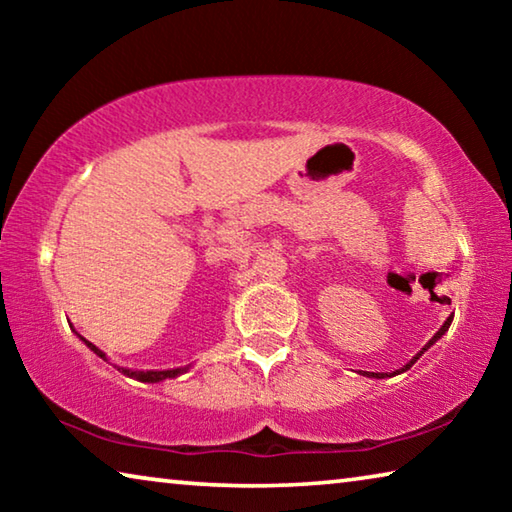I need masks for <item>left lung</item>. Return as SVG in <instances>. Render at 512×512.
Wrapping results in <instances>:
<instances>
[{"mask_svg":"<svg viewBox=\"0 0 512 512\" xmlns=\"http://www.w3.org/2000/svg\"><path fill=\"white\" fill-rule=\"evenodd\" d=\"M449 325H452V318H447V320H445V325H443V327H440V329H438V332H436V336H433V339H431V341H429V343H427V345H424V348H422V352H418V354H415V357H413V359H411V363H406V366H404V368H402V370H400V372H404V370H409V368H411V366H413V363H415V361H418V359H420V357H422V354H424V350H427V348H429V345H433V343H436V341H438V339H440V336H443V334H445V332H447V329H449ZM366 375H368V372H366ZM395 375H397V372H395ZM370 377H377V379H384V377H388V375H386V372H372V375H370Z\"/></svg>","mask_w":512,"mask_h":512,"instance_id":"8db88e82","label":"left lung"}]
</instances>
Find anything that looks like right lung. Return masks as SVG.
<instances>
[{
  "label": "right lung",
  "mask_w": 512,
  "mask_h": 512,
  "mask_svg": "<svg viewBox=\"0 0 512 512\" xmlns=\"http://www.w3.org/2000/svg\"><path fill=\"white\" fill-rule=\"evenodd\" d=\"M83 341H85V339H83ZM85 345H88V348H90L94 354H99L101 359H106V354H103V352L97 348V345H92L90 341H85ZM117 370H121V372H124V375H128V377H135V379H140V381H151V384H155V381L178 377L180 372H185L187 368H176V370H126V368H117Z\"/></svg>",
  "instance_id": "obj_1"
}]
</instances>
